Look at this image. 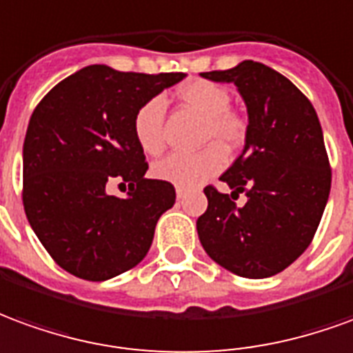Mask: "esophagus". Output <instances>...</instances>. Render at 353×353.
Here are the masks:
<instances>
[{"label":"esophagus","instance_id":"obj_1","mask_svg":"<svg viewBox=\"0 0 353 353\" xmlns=\"http://www.w3.org/2000/svg\"><path fill=\"white\" fill-rule=\"evenodd\" d=\"M182 196H184V190H182V188H176V197L181 199Z\"/></svg>","mask_w":353,"mask_h":353}]
</instances>
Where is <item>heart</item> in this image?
<instances>
[{
  "label": "heart",
  "mask_w": 353,
  "mask_h": 353,
  "mask_svg": "<svg viewBox=\"0 0 353 353\" xmlns=\"http://www.w3.org/2000/svg\"><path fill=\"white\" fill-rule=\"evenodd\" d=\"M179 99L205 117L203 142L219 144H209L194 154H169L154 165V174L159 181L171 182L174 186L194 188L226 167L228 156L221 147L236 150L243 144L247 137V119L230 108L232 94L224 87L205 79H194L182 85L179 89ZM165 106L167 102L163 97L156 94L137 110L132 119L134 139L150 156L159 154L165 146Z\"/></svg>",
  "instance_id": "1"
}]
</instances>
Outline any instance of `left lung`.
I'll list each match as a JSON object with an SVG mask.
<instances>
[{"label": "left lung", "instance_id": "8db88e82", "mask_svg": "<svg viewBox=\"0 0 353 353\" xmlns=\"http://www.w3.org/2000/svg\"><path fill=\"white\" fill-rule=\"evenodd\" d=\"M232 81L243 97L249 125L245 148L221 176L232 190L205 186L207 211L197 236L207 254L241 277L276 276L308 249L331 192L323 131L301 89L266 64L203 72ZM239 193L248 196L237 205Z\"/></svg>", "mask_w": 353, "mask_h": 353}]
</instances>
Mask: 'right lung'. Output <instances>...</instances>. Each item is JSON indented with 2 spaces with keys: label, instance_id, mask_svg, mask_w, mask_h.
<instances>
[{
  "label": "right lung",
  "instance_id": "1",
  "mask_svg": "<svg viewBox=\"0 0 353 353\" xmlns=\"http://www.w3.org/2000/svg\"><path fill=\"white\" fill-rule=\"evenodd\" d=\"M186 74H137L92 64L54 85L30 117L22 148V203L61 268L104 281L146 256L159 216L176 199L171 182L146 179L132 132L142 104ZM112 180L130 184L110 196Z\"/></svg>",
  "mask_w": 353,
  "mask_h": 353
}]
</instances>
